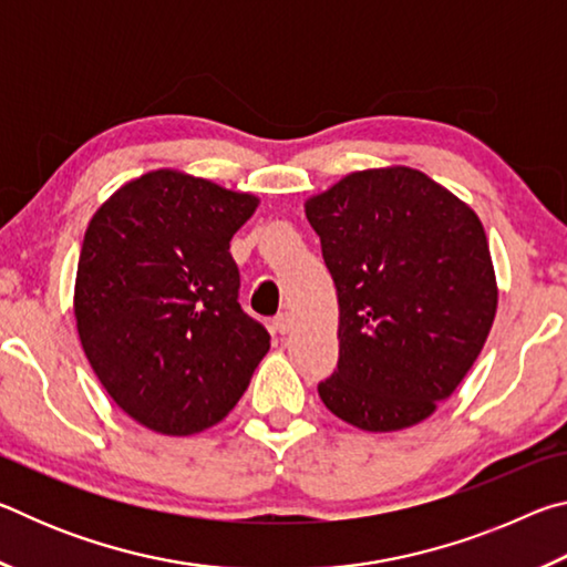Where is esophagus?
<instances>
[{"mask_svg": "<svg viewBox=\"0 0 567 567\" xmlns=\"http://www.w3.org/2000/svg\"><path fill=\"white\" fill-rule=\"evenodd\" d=\"M272 328H275V332L287 334V332H290V330L295 328V318H292L290 312H280V315H277V318L272 320Z\"/></svg>", "mask_w": 567, "mask_h": 567, "instance_id": "esophagus-1", "label": "esophagus"}]
</instances>
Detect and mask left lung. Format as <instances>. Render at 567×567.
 Listing matches in <instances>:
<instances>
[{"label":"left lung","mask_w":567,"mask_h":567,"mask_svg":"<svg viewBox=\"0 0 567 567\" xmlns=\"http://www.w3.org/2000/svg\"><path fill=\"white\" fill-rule=\"evenodd\" d=\"M338 290L340 360L318 385L368 433L417 425L473 368L497 312L475 209L405 165L344 175L305 199Z\"/></svg>","instance_id":"1"}]
</instances>
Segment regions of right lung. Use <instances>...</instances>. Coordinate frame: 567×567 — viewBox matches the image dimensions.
<instances>
[{"label": "right lung", "instance_id": "right-lung-1", "mask_svg": "<svg viewBox=\"0 0 567 567\" xmlns=\"http://www.w3.org/2000/svg\"><path fill=\"white\" fill-rule=\"evenodd\" d=\"M260 197L182 169H152L104 199L84 233L74 320L122 412L185 437L229 415L270 350L237 302L229 239Z\"/></svg>", "mask_w": 567, "mask_h": 567}]
</instances>
